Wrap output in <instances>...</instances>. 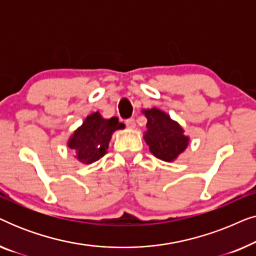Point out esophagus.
<instances>
[{"label":"esophagus","instance_id":"esophagus-1","mask_svg":"<svg viewBox=\"0 0 256 256\" xmlns=\"http://www.w3.org/2000/svg\"><path fill=\"white\" fill-rule=\"evenodd\" d=\"M126 124H127V127L129 129H134L135 128V120L134 118H128V120H126Z\"/></svg>","mask_w":256,"mask_h":256}]
</instances>
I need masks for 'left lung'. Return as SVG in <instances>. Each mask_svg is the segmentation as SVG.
<instances>
[{
  "mask_svg": "<svg viewBox=\"0 0 256 256\" xmlns=\"http://www.w3.org/2000/svg\"><path fill=\"white\" fill-rule=\"evenodd\" d=\"M142 113L146 118L143 138L149 146L150 152L164 162L176 160L190 143V138L184 134L182 126L156 107L142 110Z\"/></svg>",
  "mask_w": 256,
  "mask_h": 256,
  "instance_id": "left-lung-1",
  "label": "left lung"
}]
</instances>
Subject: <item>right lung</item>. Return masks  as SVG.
Here are the masks:
<instances>
[{"mask_svg": "<svg viewBox=\"0 0 256 256\" xmlns=\"http://www.w3.org/2000/svg\"><path fill=\"white\" fill-rule=\"evenodd\" d=\"M118 118H104L99 112L90 114L68 140V146L82 164H92L107 154L113 132L124 129Z\"/></svg>", "mask_w": 256, "mask_h": 256, "instance_id": "1", "label": "right lung"}]
</instances>
